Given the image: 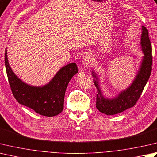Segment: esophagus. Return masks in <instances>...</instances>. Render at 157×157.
I'll return each instance as SVG.
<instances>
[{
  "mask_svg": "<svg viewBox=\"0 0 157 157\" xmlns=\"http://www.w3.org/2000/svg\"><path fill=\"white\" fill-rule=\"evenodd\" d=\"M92 61V58L90 57V56L89 54H86L85 55L83 58V60H82V65L84 68H86V67L89 65V64H90Z\"/></svg>",
  "mask_w": 157,
  "mask_h": 157,
  "instance_id": "esophagus-1",
  "label": "esophagus"
}]
</instances>
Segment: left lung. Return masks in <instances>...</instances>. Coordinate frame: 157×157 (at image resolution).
I'll use <instances>...</instances> for the list:
<instances>
[{"label": "left lung", "mask_w": 157, "mask_h": 157, "mask_svg": "<svg viewBox=\"0 0 157 157\" xmlns=\"http://www.w3.org/2000/svg\"><path fill=\"white\" fill-rule=\"evenodd\" d=\"M141 48L144 56L134 80L126 90L121 91L112 99L103 96L99 86V78L93 71L92 74L94 78V84L97 89L96 107L99 112L106 115H114L136 105L148 80L152 71V45L148 30L144 26H142V29Z\"/></svg>", "instance_id": "obj_1"}]
</instances>
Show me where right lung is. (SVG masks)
Wrapping results in <instances>:
<instances>
[{"label": "right lung", "mask_w": 157, "mask_h": 157, "mask_svg": "<svg viewBox=\"0 0 157 157\" xmlns=\"http://www.w3.org/2000/svg\"><path fill=\"white\" fill-rule=\"evenodd\" d=\"M5 63L12 93L18 103L48 117L56 116L63 111L67 87L71 79L78 73L75 63L63 67L50 82L41 86L27 84L15 74L8 62L7 48Z\"/></svg>", "instance_id": "add662e5"}]
</instances>
